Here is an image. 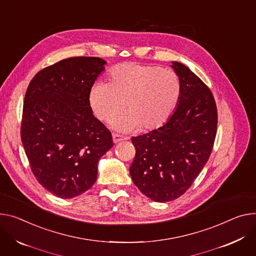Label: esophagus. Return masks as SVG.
<instances>
[{"label":"esophagus","instance_id":"34e87169","mask_svg":"<svg viewBox=\"0 0 256 256\" xmlns=\"http://www.w3.org/2000/svg\"><path fill=\"white\" fill-rule=\"evenodd\" d=\"M112 138H113L114 143H120L124 140H126V136H124L122 134H112Z\"/></svg>","mask_w":256,"mask_h":256}]
</instances>
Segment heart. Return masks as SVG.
<instances>
[{"label":"heart","instance_id":"b5f03b06","mask_svg":"<svg viewBox=\"0 0 256 256\" xmlns=\"http://www.w3.org/2000/svg\"><path fill=\"white\" fill-rule=\"evenodd\" d=\"M182 92L178 76L168 68L126 62L114 66L108 84L97 82L90 90V104L97 118L113 122L124 132L142 128L155 130L164 126L174 112Z\"/></svg>","mask_w":256,"mask_h":256}]
</instances>
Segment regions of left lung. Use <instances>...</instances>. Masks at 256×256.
<instances>
[{"instance_id":"8db88e82","label":"left lung","mask_w":256,"mask_h":256,"mask_svg":"<svg viewBox=\"0 0 256 256\" xmlns=\"http://www.w3.org/2000/svg\"><path fill=\"white\" fill-rule=\"evenodd\" d=\"M172 66L182 84L176 109L164 126L132 138V180L156 202L174 200L191 187L210 156L218 128L212 90L187 66Z\"/></svg>"}]
</instances>
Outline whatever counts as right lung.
<instances>
[{
	"label": "right lung",
	"mask_w": 256,
	"mask_h": 256,
	"mask_svg": "<svg viewBox=\"0 0 256 256\" xmlns=\"http://www.w3.org/2000/svg\"><path fill=\"white\" fill-rule=\"evenodd\" d=\"M105 63L98 57L63 59L40 70L26 90L21 141L36 180L59 198L88 191L99 159L113 146L110 130L90 105Z\"/></svg>",
	"instance_id": "obj_1"
}]
</instances>
